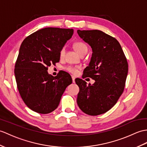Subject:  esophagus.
<instances>
[{
	"instance_id": "1",
	"label": "esophagus",
	"mask_w": 147,
	"mask_h": 147,
	"mask_svg": "<svg viewBox=\"0 0 147 147\" xmlns=\"http://www.w3.org/2000/svg\"><path fill=\"white\" fill-rule=\"evenodd\" d=\"M72 80H73V83H75V77L74 76H72Z\"/></svg>"
}]
</instances>
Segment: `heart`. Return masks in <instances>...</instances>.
Returning <instances> with one entry per match:
<instances>
[{
  "label": "heart",
  "mask_w": 147,
  "mask_h": 147,
  "mask_svg": "<svg viewBox=\"0 0 147 147\" xmlns=\"http://www.w3.org/2000/svg\"><path fill=\"white\" fill-rule=\"evenodd\" d=\"M74 47L76 51L80 54L81 56L83 54H86L88 53V47L86 43H84L83 41H76L74 43ZM66 53V48L65 47H63L60 49L59 51V57L63 58L64 56V54ZM64 69L66 70L68 72L72 73L73 74H76L78 73V67H75L73 66H67L64 67Z\"/></svg>",
  "instance_id": "b5f03b06"
}]
</instances>
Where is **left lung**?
Listing matches in <instances>:
<instances>
[{
  "mask_svg": "<svg viewBox=\"0 0 147 147\" xmlns=\"http://www.w3.org/2000/svg\"><path fill=\"white\" fill-rule=\"evenodd\" d=\"M78 35L91 46L93 54L84 77L95 80L93 84L76 79L80 88L78 107L84 113L96 116L107 112L117 103L124 91L128 64L120 43L99 30H78Z\"/></svg>",
  "mask_w": 147,
  "mask_h": 147,
  "instance_id": "obj_1",
  "label": "left lung"
}]
</instances>
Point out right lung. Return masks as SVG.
Returning <instances> with one entry per match:
<instances>
[{
  "instance_id": "add662e5",
  "label": "right lung",
  "mask_w": 147,
  "mask_h": 147,
  "mask_svg": "<svg viewBox=\"0 0 147 147\" xmlns=\"http://www.w3.org/2000/svg\"><path fill=\"white\" fill-rule=\"evenodd\" d=\"M73 29L46 27L27 36L20 47L14 73L19 94L27 107L38 113L55 110L72 78L65 71L56 76L48 67L59 61V51L72 37Z\"/></svg>"
}]
</instances>
